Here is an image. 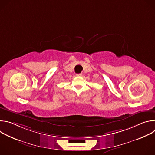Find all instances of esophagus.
I'll use <instances>...</instances> for the list:
<instances>
[{
  "label": "esophagus",
  "mask_w": 155,
  "mask_h": 155,
  "mask_svg": "<svg viewBox=\"0 0 155 155\" xmlns=\"http://www.w3.org/2000/svg\"><path fill=\"white\" fill-rule=\"evenodd\" d=\"M77 77H81L82 76V74H77Z\"/></svg>",
  "instance_id": "obj_1"
}]
</instances>
